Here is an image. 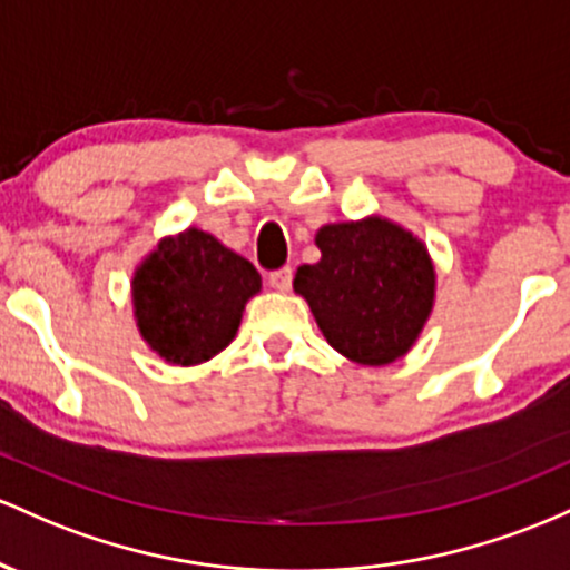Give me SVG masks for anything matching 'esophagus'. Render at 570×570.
Here are the masks:
<instances>
[{
  "label": "esophagus",
  "instance_id": "obj_1",
  "mask_svg": "<svg viewBox=\"0 0 570 570\" xmlns=\"http://www.w3.org/2000/svg\"><path fill=\"white\" fill-rule=\"evenodd\" d=\"M268 285H272L274 291H291L293 268L291 266H283V268H277V272L268 274Z\"/></svg>",
  "mask_w": 570,
  "mask_h": 570
}]
</instances>
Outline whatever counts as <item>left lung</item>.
I'll return each mask as SVG.
<instances>
[{"label":"left lung","instance_id":"obj_1","mask_svg":"<svg viewBox=\"0 0 570 570\" xmlns=\"http://www.w3.org/2000/svg\"><path fill=\"white\" fill-rule=\"evenodd\" d=\"M317 264L298 266L302 293L331 347L363 366L409 353L433 309L436 272L425 245L395 223H331L315 236Z\"/></svg>","mask_w":570,"mask_h":570}]
</instances>
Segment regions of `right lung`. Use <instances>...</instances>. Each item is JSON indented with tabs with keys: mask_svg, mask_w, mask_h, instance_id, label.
I'll return each instance as SVG.
<instances>
[{
	"mask_svg": "<svg viewBox=\"0 0 570 570\" xmlns=\"http://www.w3.org/2000/svg\"><path fill=\"white\" fill-rule=\"evenodd\" d=\"M258 291L250 261L188 228L164 239L134 272V317L164 361L196 366L232 344L247 298Z\"/></svg>",
	"mask_w": 570,
	"mask_h": 570,
	"instance_id": "add662e5",
	"label": "right lung"
}]
</instances>
